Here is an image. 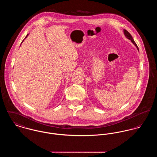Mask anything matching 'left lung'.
I'll list each match as a JSON object with an SVG mask.
<instances>
[{"instance_id":"8db88e82","label":"left lung","mask_w":157,"mask_h":157,"mask_svg":"<svg viewBox=\"0 0 157 157\" xmlns=\"http://www.w3.org/2000/svg\"><path fill=\"white\" fill-rule=\"evenodd\" d=\"M124 35H125V37H126L127 39H128L129 40H131V43H132V44H133L136 47V48H137L138 51H139V48H138V47H137V45L136 43L134 42V40H133V38H132V36L131 35V34L129 33L128 32L127 30H125V29H124Z\"/></svg>"}]
</instances>
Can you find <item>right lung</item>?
Wrapping results in <instances>:
<instances>
[{
    "instance_id": "add662e5",
    "label": "right lung",
    "mask_w": 157,
    "mask_h": 157,
    "mask_svg": "<svg viewBox=\"0 0 157 157\" xmlns=\"http://www.w3.org/2000/svg\"><path fill=\"white\" fill-rule=\"evenodd\" d=\"M29 35V34H28V35H26V37H25V39H26V38H27V37H28V36ZM24 40H23V41H22V42H21V44H22V43H23V41H24ZM21 44H20V45H21Z\"/></svg>"
}]
</instances>
